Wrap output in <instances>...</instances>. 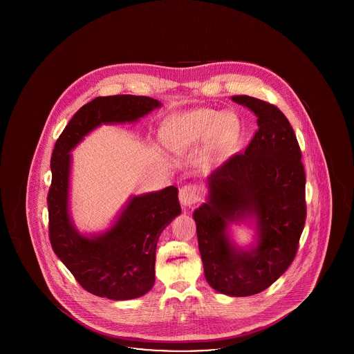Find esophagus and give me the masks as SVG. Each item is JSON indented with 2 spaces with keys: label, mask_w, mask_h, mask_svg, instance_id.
<instances>
[{
  "label": "esophagus",
  "mask_w": 354,
  "mask_h": 354,
  "mask_svg": "<svg viewBox=\"0 0 354 354\" xmlns=\"http://www.w3.org/2000/svg\"><path fill=\"white\" fill-rule=\"evenodd\" d=\"M199 189L194 185H185L179 189V201L185 207H191L192 204L199 202Z\"/></svg>",
  "instance_id": "esophagus-1"
}]
</instances>
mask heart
Wrapping results in <instances>:
<instances>
[{
    "label": "heart",
    "instance_id": "b5f03b06",
    "mask_svg": "<svg viewBox=\"0 0 354 354\" xmlns=\"http://www.w3.org/2000/svg\"><path fill=\"white\" fill-rule=\"evenodd\" d=\"M240 133V122L232 113L198 109L169 122L163 140L171 151L183 153L204 142L202 160L216 165L232 151Z\"/></svg>",
    "mask_w": 354,
    "mask_h": 354
}]
</instances>
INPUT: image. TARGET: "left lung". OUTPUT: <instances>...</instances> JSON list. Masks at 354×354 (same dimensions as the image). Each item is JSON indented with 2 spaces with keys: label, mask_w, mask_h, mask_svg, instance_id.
Wrapping results in <instances>:
<instances>
[{
  "label": "left lung",
  "mask_w": 354,
  "mask_h": 354,
  "mask_svg": "<svg viewBox=\"0 0 354 354\" xmlns=\"http://www.w3.org/2000/svg\"><path fill=\"white\" fill-rule=\"evenodd\" d=\"M231 100L257 117L245 151L237 152L208 178L209 196L194 212L204 276L228 296H252L272 286L292 264L306 218L305 169L295 131L270 102L250 95ZM254 216L259 244L236 250L228 221Z\"/></svg>",
  "instance_id": "left-lung-1"
}]
</instances>
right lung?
Wrapping results in <instances>:
<instances>
[{"label": "right lung", "instance_id": "right-lung-1", "mask_svg": "<svg viewBox=\"0 0 354 354\" xmlns=\"http://www.w3.org/2000/svg\"><path fill=\"white\" fill-rule=\"evenodd\" d=\"M159 106L150 97H98L74 114L54 145L48 194L51 248L80 286L100 297L130 300L151 289L158 239L180 214L178 188L135 196L110 231L88 239L68 219V152L102 123L133 122Z\"/></svg>", "mask_w": 354, "mask_h": 354}]
</instances>
